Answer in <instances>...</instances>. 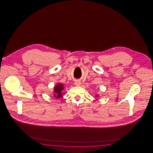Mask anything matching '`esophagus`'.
<instances>
[{"mask_svg": "<svg viewBox=\"0 0 153 153\" xmlns=\"http://www.w3.org/2000/svg\"><path fill=\"white\" fill-rule=\"evenodd\" d=\"M74 84H75L76 86H80V85H81V82H80V81H79V80H76L74 82Z\"/></svg>", "mask_w": 153, "mask_h": 153, "instance_id": "1", "label": "esophagus"}]
</instances>
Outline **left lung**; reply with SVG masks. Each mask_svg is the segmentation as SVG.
I'll return each instance as SVG.
<instances>
[{"mask_svg": "<svg viewBox=\"0 0 153 153\" xmlns=\"http://www.w3.org/2000/svg\"><path fill=\"white\" fill-rule=\"evenodd\" d=\"M96 96H97V95H96Z\"/></svg>", "mask_w": 153, "mask_h": 153, "instance_id": "left-lung-1", "label": "left lung"}]
</instances>
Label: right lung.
Listing matches in <instances>:
<instances>
[{
  "label": "right lung",
  "mask_w": 153,
  "mask_h": 153,
  "mask_svg": "<svg viewBox=\"0 0 153 153\" xmlns=\"http://www.w3.org/2000/svg\"><path fill=\"white\" fill-rule=\"evenodd\" d=\"M54 92L55 94L54 95V97H56L57 99H59L62 97V91L64 89V85L62 84H58L54 88Z\"/></svg>",
  "instance_id": "right-lung-1"
}]
</instances>
